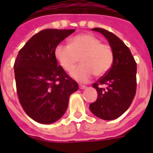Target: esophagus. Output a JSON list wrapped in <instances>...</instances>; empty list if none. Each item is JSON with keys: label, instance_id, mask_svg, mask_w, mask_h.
Segmentation results:
<instances>
[{"label": "esophagus", "instance_id": "34e87169", "mask_svg": "<svg viewBox=\"0 0 153 153\" xmlns=\"http://www.w3.org/2000/svg\"><path fill=\"white\" fill-rule=\"evenodd\" d=\"M79 87L80 89H85V88H87V86H85V85H83V84H79Z\"/></svg>", "mask_w": 153, "mask_h": 153}]
</instances>
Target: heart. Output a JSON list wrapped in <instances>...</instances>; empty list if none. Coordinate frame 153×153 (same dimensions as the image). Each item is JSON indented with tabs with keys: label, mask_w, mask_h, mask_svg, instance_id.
Wrapping results in <instances>:
<instances>
[{
	"label": "heart",
	"mask_w": 153,
	"mask_h": 153,
	"mask_svg": "<svg viewBox=\"0 0 153 153\" xmlns=\"http://www.w3.org/2000/svg\"><path fill=\"white\" fill-rule=\"evenodd\" d=\"M55 57L61 67L71 71L79 62L82 65L72 71L71 76L79 82L86 83L95 74L102 76L111 68L114 52L109 45L94 35L82 33L70 39V43H60L55 48Z\"/></svg>",
	"instance_id": "1"
}]
</instances>
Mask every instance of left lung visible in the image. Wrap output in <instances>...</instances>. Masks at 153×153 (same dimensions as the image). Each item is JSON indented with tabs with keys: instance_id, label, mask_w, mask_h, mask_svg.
<instances>
[{
	"instance_id": "obj_1",
	"label": "left lung",
	"mask_w": 153,
	"mask_h": 153,
	"mask_svg": "<svg viewBox=\"0 0 153 153\" xmlns=\"http://www.w3.org/2000/svg\"><path fill=\"white\" fill-rule=\"evenodd\" d=\"M92 30L99 32L108 40L114 52V61L109 71L93 84L98 94L89 108L100 119L111 120L123 115L134 100L137 64L128 47L117 36L104 28Z\"/></svg>"
}]
</instances>
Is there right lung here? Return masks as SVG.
Listing matches in <instances>:
<instances>
[{"instance_id": "1", "label": "right lung", "mask_w": 153, "mask_h": 153, "mask_svg": "<svg viewBox=\"0 0 153 153\" xmlns=\"http://www.w3.org/2000/svg\"><path fill=\"white\" fill-rule=\"evenodd\" d=\"M74 29L42 30L19 51L14 65L19 102L26 114L41 124L62 117L70 96L79 85L57 65L55 48Z\"/></svg>"}]
</instances>
